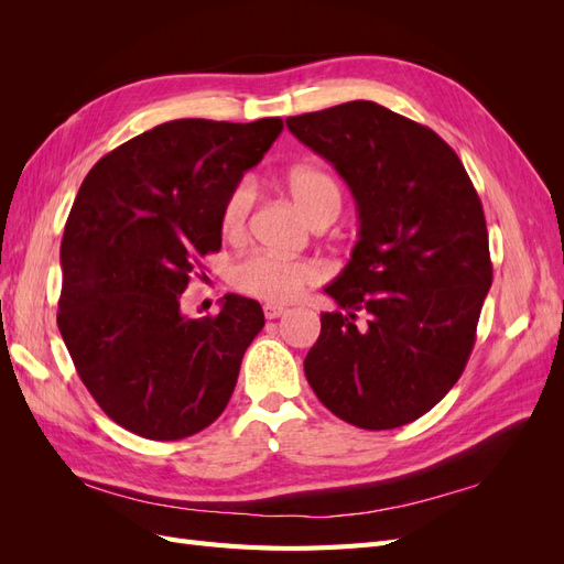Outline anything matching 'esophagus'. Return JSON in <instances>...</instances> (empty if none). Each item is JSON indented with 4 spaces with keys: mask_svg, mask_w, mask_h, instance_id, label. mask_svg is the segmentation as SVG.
Masks as SVG:
<instances>
[{
    "mask_svg": "<svg viewBox=\"0 0 564 564\" xmlns=\"http://www.w3.org/2000/svg\"><path fill=\"white\" fill-rule=\"evenodd\" d=\"M263 313H265L268 319H275V317H282L286 313V308H284V305H278V303H265Z\"/></svg>",
    "mask_w": 564,
    "mask_h": 564,
    "instance_id": "esophagus-1",
    "label": "esophagus"
}]
</instances>
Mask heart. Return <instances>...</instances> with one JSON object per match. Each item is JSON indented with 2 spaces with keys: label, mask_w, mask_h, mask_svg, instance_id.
<instances>
[{
  "label": "heart",
  "mask_w": 564,
  "mask_h": 564,
  "mask_svg": "<svg viewBox=\"0 0 564 564\" xmlns=\"http://www.w3.org/2000/svg\"><path fill=\"white\" fill-rule=\"evenodd\" d=\"M286 191L296 202L311 226L332 220L340 214V187L338 183L317 166H294L286 172ZM256 202V187L249 178L232 185L224 209H220V230L228 240H240L247 232L249 216ZM322 280V270L313 261L282 259L272 253H251L232 270V284L242 294L261 299L268 303H286L296 299L305 286Z\"/></svg>",
  "instance_id": "1"
}]
</instances>
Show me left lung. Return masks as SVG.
I'll use <instances>...</instances> for the list:
<instances>
[{
    "mask_svg": "<svg viewBox=\"0 0 564 564\" xmlns=\"http://www.w3.org/2000/svg\"><path fill=\"white\" fill-rule=\"evenodd\" d=\"M286 129L348 183L360 220L348 265L324 286L346 313H322L305 379L357 429H400L466 369L491 286L482 202L433 129L371 100L286 117Z\"/></svg>",
    "mask_w": 564,
    "mask_h": 564,
    "instance_id": "left-lung-1",
    "label": "left lung"
}]
</instances>
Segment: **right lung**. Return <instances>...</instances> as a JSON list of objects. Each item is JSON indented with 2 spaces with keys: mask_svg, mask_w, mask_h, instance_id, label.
I'll return each mask as SVG.
<instances>
[{
  "mask_svg": "<svg viewBox=\"0 0 564 564\" xmlns=\"http://www.w3.org/2000/svg\"><path fill=\"white\" fill-rule=\"evenodd\" d=\"M174 119L100 158L67 216L58 329L82 383L122 429L183 440L224 412L245 350L263 329L259 301L228 294L187 317L181 294L199 256L220 249V209L282 133Z\"/></svg>",
  "mask_w": 564,
  "mask_h": 564,
  "instance_id": "1",
  "label": "right lung"
}]
</instances>
